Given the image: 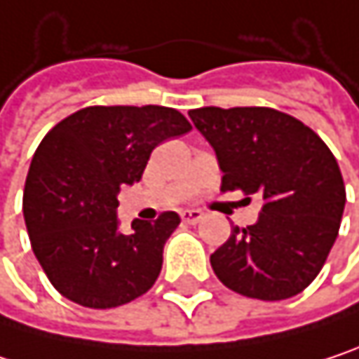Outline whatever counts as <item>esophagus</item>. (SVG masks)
Instances as JSON below:
<instances>
[{
  "instance_id": "1",
  "label": "esophagus",
  "mask_w": 359,
  "mask_h": 359,
  "mask_svg": "<svg viewBox=\"0 0 359 359\" xmlns=\"http://www.w3.org/2000/svg\"><path fill=\"white\" fill-rule=\"evenodd\" d=\"M180 218L187 224H197L199 220H203V212L201 210H182L180 212Z\"/></svg>"
}]
</instances>
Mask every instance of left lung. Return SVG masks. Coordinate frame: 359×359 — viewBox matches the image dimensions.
<instances>
[{
  "mask_svg": "<svg viewBox=\"0 0 359 359\" xmlns=\"http://www.w3.org/2000/svg\"><path fill=\"white\" fill-rule=\"evenodd\" d=\"M189 116L216 151L220 189L264 201L257 222L233 226L210 255L216 276L251 299L302 293L323 270L345 208L332 151L310 126L278 109L210 106Z\"/></svg>",
  "mask_w": 359,
  "mask_h": 359,
  "instance_id": "1",
  "label": "left lung"
}]
</instances>
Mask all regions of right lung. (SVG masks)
<instances>
[{
    "instance_id": "add662e5",
    "label": "right lung",
    "mask_w": 359,
    "mask_h": 359,
    "mask_svg": "<svg viewBox=\"0 0 359 359\" xmlns=\"http://www.w3.org/2000/svg\"><path fill=\"white\" fill-rule=\"evenodd\" d=\"M191 130L179 109L89 106L57 122L39 143L22 212L49 283L70 302L108 310L147 293L162 270L177 212L118 231V191L139 182L151 151Z\"/></svg>"
}]
</instances>
